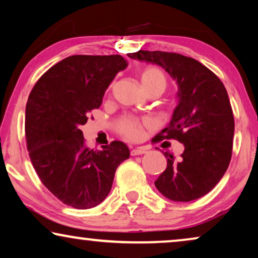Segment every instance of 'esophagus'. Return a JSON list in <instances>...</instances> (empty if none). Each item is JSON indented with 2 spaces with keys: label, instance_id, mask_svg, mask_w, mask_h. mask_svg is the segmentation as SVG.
Returning <instances> with one entry per match:
<instances>
[{
  "label": "esophagus",
  "instance_id": "1",
  "mask_svg": "<svg viewBox=\"0 0 258 258\" xmlns=\"http://www.w3.org/2000/svg\"><path fill=\"white\" fill-rule=\"evenodd\" d=\"M147 150L144 149V148H135V149H133L132 151H130V154H132V156H136V155H143L146 154Z\"/></svg>",
  "mask_w": 258,
  "mask_h": 258
}]
</instances>
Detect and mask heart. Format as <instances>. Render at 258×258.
<instances>
[{
  "mask_svg": "<svg viewBox=\"0 0 258 258\" xmlns=\"http://www.w3.org/2000/svg\"><path fill=\"white\" fill-rule=\"evenodd\" d=\"M141 82L146 90L153 87H162L164 89L167 81H165L164 74L158 68L155 67H148L141 73ZM149 124L148 119H140L133 116H125L122 117L116 124L117 132L124 136L125 139L136 141L140 140L143 135V125Z\"/></svg>",
  "mask_w": 258,
  "mask_h": 258,
  "instance_id": "heart-1",
  "label": "heart"
}]
</instances>
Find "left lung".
Wrapping results in <instances>:
<instances>
[{"mask_svg":"<svg viewBox=\"0 0 258 258\" xmlns=\"http://www.w3.org/2000/svg\"><path fill=\"white\" fill-rule=\"evenodd\" d=\"M128 56L161 66L178 86L171 121L154 142L177 140L184 151L177 160L164 153L167 169L155 185L175 202L200 199L220 182L231 160L235 121L227 89L210 69L191 57L158 50Z\"/></svg>","mask_w":258,"mask_h":258,"instance_id":"8db88e82","label":"left lung"}]
</instances>
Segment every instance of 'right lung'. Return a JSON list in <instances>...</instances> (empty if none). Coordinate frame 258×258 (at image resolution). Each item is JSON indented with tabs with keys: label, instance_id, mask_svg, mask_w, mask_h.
Masks as SVG:
<instances>
[{
	"label": "right lung",
	"instance_id": "obj_1",
	"mask_svg": "<svg viewBox=\"0 0 258 258\" xmlns=\"http://www.w3.org/2000/svg\"><path fill=\"white\" fill-rule=\"evenodd\" d=\"M126 66L121 55L69 56L47 70L28 97L30 161L45 188L67 206L89 209L100 204L110 191L116 169L129 158V148L121 141L90 149L80 129Z\"/></svg>",
	"mask_w": 258,
	"mask_h": 258
}]
</instances>
